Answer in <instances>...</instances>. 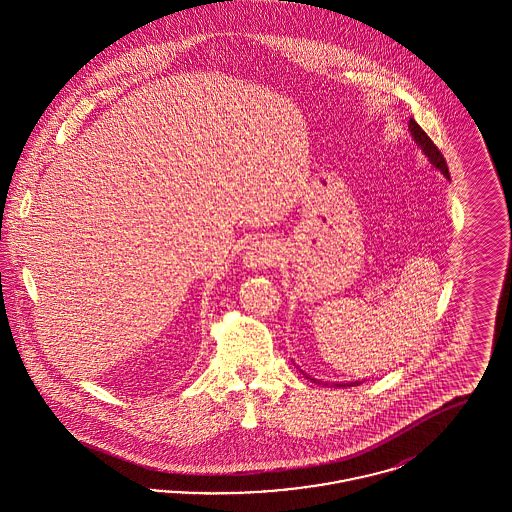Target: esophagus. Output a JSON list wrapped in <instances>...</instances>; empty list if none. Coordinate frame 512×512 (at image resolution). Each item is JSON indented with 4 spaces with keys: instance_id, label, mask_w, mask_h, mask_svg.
Masks as SVG:
<instances>
[{
    "instance_id": "1",
    "label": "esophagus",
    "mask_w": 512,
    "mask_h": 512,
    "mask_svg": "<svg viewBox=\"0 0 512 512\" xmlns=\"http://www.w3.org/2000/svg\"><path fill=\"white\" fill-rule=\"evenodd\" d=\"M278 261V251L276 247L267 242V240H259L247 247L245 251L244 263L245 267L265 268L276 265Z\"/></svg>"
}]
</instances>
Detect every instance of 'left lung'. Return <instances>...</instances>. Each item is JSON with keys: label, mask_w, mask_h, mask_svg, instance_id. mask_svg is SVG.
Masks as SVG:
<instances>
[{"label": "left lung", "mask_w": 512, "mask_h": 512, "mask_svg": "<svg viewBox=\"0 0 512 512\" xmlns=\"http://www.w3.org/2000/svg\"><path fill=\"white\" fill-rule=\"evenodd\" d=\"M409 128H411V132H413L414 142L418 144V146L422 147V151L428 155V159L434 163V167L439 169V171L443 172L447 178H449V169H447V163H445V159H443V155H441V151H439L438 146L430 140V136L416 124V121L411 119L409 122ZM355 384H359V382H349V384H334V386H343V388H347V386H355Z\"/></svg>", "instance_id": "obj_1"}]
</instances>
